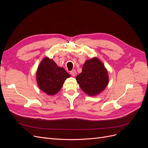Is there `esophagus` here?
<instances>
[{
	"label": "esophagus",
	"instance_id": "34e87169",
	"mask_svg": "<svg viewBox=\"0 0 148 148\" xmlns=\"http://www.w3.org/2000/svg\"><path fill=\"white\" fill-rule=\"evenodd\" d=\"M70 74H71V75L72 76H75V75H76V71H75V69L72 70L71 71H70Z\"/></svg>",
	"mask_w": 148,
	"mask_h": 148
}]
</instances>
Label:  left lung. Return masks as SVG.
Wrapping results in <instances>:
<instances>
[{
	"mask_svg": "<svg viewBox=\"0 0 148 148\" xmlns=\"http://www.w3.org/2000/svg\"><path fill=\"white\" fill-rule=\"evenodd\" d=\"M76 80L86 94L96 95L104 90L108 84L107 71L99 59L92 58L85 62L82 72L77 75Z\"/></svg>",
	"mask_w": 148,
	"mask_h": 148,
	"instance_id": "left-lung-1",
	"label": "left lung"
}]
</instances>
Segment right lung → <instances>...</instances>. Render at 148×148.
<instances>
[{"mask_svg":"<svg viewBox=\"0 0 148 148\" xmlns=\"http://www.w3.org/2000/svg\"><path fill=\"white\" fill-rule=\"evenodd\" d=\"M70 75L63 68L59 67L52 59L45 58L39 65L36 81L39 88L48 95H54L63 86Z\"/></svg>","mask_w":148,"mask_h":148,"instance_id":"add662e5","label":"right lung"}]
</instances>
